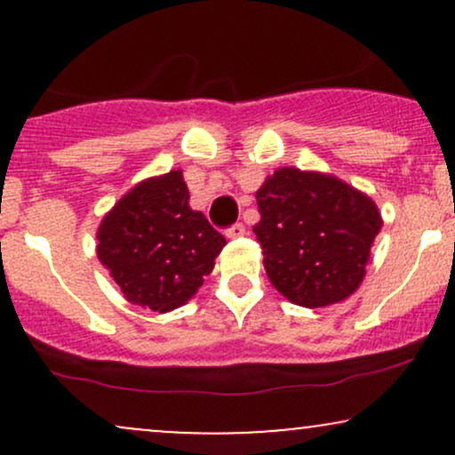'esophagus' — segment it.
<instances>
[{
  "instance_id": "1",
  "label": "esophagus",
  "mask_w": 455,
  "mask_h": 455,
  "mask_svg": "<svg viewBox=\"0 0 455 455\" xmlns=\"http://www.w3.org/2000/svg\"><path fill=\"white\" fill-rule=\"evenodd\" d=\"M224 235H227L228 239H237V237H242V235H245V227L243 224H233L231 228H227V231H224Z\"/></svg>"
}]
</instances>
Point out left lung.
<instances>
[{
    "mask_svg": "<svg viewBox=\"0 0 455 455\" xmlns=\"http://www.w3.org/2000/svg\"><path fill=\"white\" fill-rule=\"evenodd\" d=\"M257 205L265 271L286 299L325 307L359 289L383 227L372 198L333 175L282 166L257 190Z\"/></svg>",
    "mask_w": 455,
    "mask_h": 455,
    "instance_id": "obj_1",
    "label": "left lung"
}]
</instances>
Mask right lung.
<instances>
[{
	"label": "right lung",
	"mask_w": 455,
	"mask_h": 455,
	"mask_svg": "<svg viewBox=\"0 0 455 455\" xmlns=\"http://www.w3.org/2000/svg\"><path fill=\"white\" fill-rule=\"evenodd\" d=\"M181 171L140 181L98 228V259L130 304L171 312L192 299L227 245L190 207Z\"/></svg>",
	"instance_id": "add662e5"
}]
</instances>
